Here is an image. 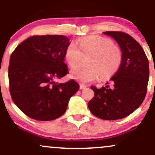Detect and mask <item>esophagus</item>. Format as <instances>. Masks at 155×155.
Here are the masks:
<instances>
[{
	"mask_svg": "<svg viewBox=\"0 0 155 155\" xmlns=\"http://www.w3.org/2000/svg\"><path fill=\"white\" fill-rule=\"evenodd\" d=\"M86 87H87L85 86V85L81 84L79 85V89H80V90H84V89H85Z\"/></svg>",
	"mask_w": 155,
	"mask_h": 155,
	"instance_id": "1",
	"label": "esophagus"
}]
</instances>
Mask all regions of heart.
<instances>
[{"label":"heart","mask_w":155,"mask_h":155,"mask_svg":"<svg viewBox=\"0 0 155 155\" xmlns=\"http://www.w3.org/2000/svg\"><path fill=\"white\" fill-rule=\"evenodd\" d=\"M90 56L88 68H76L71 71L73 79L81 83L95 81L101 77H107L118 70L122 62L120 47L113 44L110 39L99 35H90L79 41V47L74 43L68 46L65 58L71 68L77 67L82 56Z\"/></svg>","instance_id":"b5f03b06"}]
</instances>
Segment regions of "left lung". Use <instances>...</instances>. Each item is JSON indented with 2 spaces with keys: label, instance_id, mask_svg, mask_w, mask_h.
I'll return each instance as SVG.
<instances>
[{
  "label": "left lung",
  "instance_id": "left-lung-1",
  "mask_svg": "<svg viewBox=\"0 0 155 155\" xmlns=\"http://www.w3.org/2000/svg\"><path fill=\"white\" fill-rule=\"evenodd\" d=\"M122 51V62L111 78V87L97 89L92 86L95 95L88 103L92 114L106 120H116L128 116L143 103L149 76V61L143 48L127 33L106 31Z\"/></svg>",
  "mask_w": 155,
  "mask_h": 155
}]
</instances>
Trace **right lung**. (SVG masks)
<instances>
[{"label":"right lung","mask_w":155,"mask_h":155,"mask_svg":"<svg viewBox=\"0 0 155 155\" xmlns=\"http://www.w3.org/2000/svg\"><path fill=\"white\" fill-rule=\"evenodd\" d=\"M70 44V39L62 35H34L19 44L11 55V96L28 117L39 121L61 117L79 90L74 80L55 82L68 73L64 58Z\"/></svg>","instance_id":"add662e5"}]
</instances>
